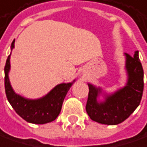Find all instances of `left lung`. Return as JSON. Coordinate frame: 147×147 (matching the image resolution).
Wrapping results in <instances>:
<instances>
[{
    "mask_svg": "<svg viewBox=\"0 0 147 147\" xmlns=\"http://www.w3.org/2000/svg\"><path fill=\"white\" fill-rule=\"evenodd\" d=\"M124 54L128 81L123 88L107 95L105 101L99 102L97 97L101 89L88 84L89 95L85 109L93 121L108 125L119 124L128 119L140 105L144 89V71L139 58V51H136L134 56Z\"/></svg>",
    "mask_w": 147,
    "mask_h": 147,
    "instance_id": "1",
    "label": "left lung"
}]
</instances>
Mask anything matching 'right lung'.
I'll return each instance as SVG.
<instances>
[{"label": "right lung", "mask_w": 147, "mask_h": 147, "mask_svg": "<svg viewBox=\"0 0 147 147\" xmlns=\"http://www.w3.org/2000/svg\"><path fill=\"white\" fill-rule=\"evenodd\" d=\"M14 40L11 49L14 48ZM10 54L5 65V90L7 100L15 112L25 121L31 123L44 124L52 122L59 115L65 96L73 83L60 84L54 87L46 96L36 100L26 99L14 92L8 78L10 70Z\"/></svg>", "instance_id": "add662e5"}]
</instances>
